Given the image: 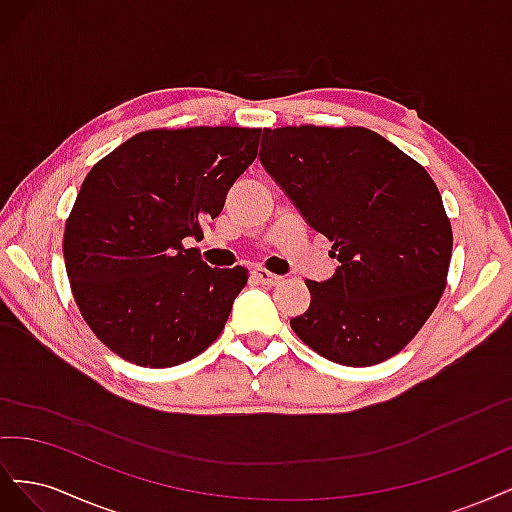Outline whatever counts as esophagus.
<instances>
[{"instance_id": "esophagus-1", "label": "esophagus", "mask_w": 512, "mask_h": 512, "mask_svg": "<svg viewBox=\"0 0 512 512\" xmlns=\"http://www.w3.org/2000/svg\"><path fill=\"white\" fill-rule=\"evenodd\" d=\"M254 280L258 282V284H262V286H277L282 282V277L277 275V273H271V271H267V269H254Z\"/></svg>"}]
</instances>
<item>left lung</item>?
<instances>
[{
  "mask_svg": "<svg viewBox=\"0 0 512 512\" xmlns=\"http://www.w3.org/2000/svg\"><path fill=\"white\" fill-rule=\"evenodd\" d=\"M260 162L339 260L305 280L290 327L324 359L369 367L404 350L446 288L453 228L427 170L361 126L265 128Z\"/></svg>",
  "mask_w": 512,
  "mask_h": 512,
  "instance_id": "obj_1",
  "label": "left lung"
}]
</instances>
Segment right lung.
I'll use <instances>...</instances> for the list:
<instances>
[{
    "label": "right lung",
    "mask_w": 512,
    "mask_h": 512,
    "mask_svg": "<svg viewBox=\"0 0 512 512\" xmlns=\"http://www.w3.org/2000/svg\"><path fill=\"white\" fill-rule=\"evenodd\" d=\"M258 141L260 128L145 130L87 173L66 220V273L83 320L121 359L175 367L224 331L250 273L211 269L183 239H203Z\"/></svg>",
    "instance_id": "1"
}]
</instances>
